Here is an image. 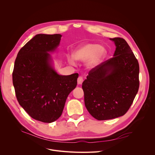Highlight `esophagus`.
I'll return each instance as SVG.
<instances>
[{"mask_svg":"<svg viewBox=\"0 0 155 155\" xmlns=\"http://www.w3.org/2000/svg\"><path fill=\"white\" fill-rule=\"evenodd\" d=\"M83 81V78L82 76H80L78 77V79H77V82H78V84H81Z\"/></svg>","mask_w":155,"mask_h":155,"instance_id":"obj_1","label":"esophagus"}]
</instances>
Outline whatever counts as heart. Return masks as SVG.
<instances>
[{"label":"heart","instance_id":"obj_1","mask_svg":"<svg viewBox=\"0 0 155 155\" xmlns=\"http://www.w3.org/2000/svg\"><path fill=\"white\" fill-rule=\"evenodd\" d=\"M107 51L104 47L97 43H87L80 47L74 53V58L76 60L85 61L90 58L86 62L88 68H91L98 64L106 56ZM71 64L74 62L69 59Z\"/></svg>","mask_w":155,"mask_h":155}]
</instances>
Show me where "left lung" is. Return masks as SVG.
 I'll use <instances>...</instances> for the list:
<instances>
[{"label": "left lung", "mask_w": 155, "mask_h": 155, "mask_svg": "<svg viewBox=\"0 0 155 155\" xmlns=\"http://www.w3.org/2000/svg\"><path fill=\"white\" fill-rule=\"evenodd\" d=\"M116 45L114 57L93 68L82 83L84 104L97 120L123 116L139 87V65L126 41L110 38Z\"/></svg>", "instance_id": "left-lung-1"}]
</instances>
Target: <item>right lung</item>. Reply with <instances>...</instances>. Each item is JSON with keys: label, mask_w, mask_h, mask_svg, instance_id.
<instances>
[{"label": "right lung", "mask_w": 155, "mask_h": 155, "mask_svg": "<svg viewBox=\"0 0 155 155\" xmlns=\"http://www.w3.org/2000/svg\"><path fill=\"white\" fill-rule=\"evenodd\" d=\"M61 34H38L19 51L12 74L19 105L32 118L51 123L62 115L78 74L60 75L50 64L49 51L59 45Z\"/></svg>", "instance_id": "obj_1"}]
</instances>
